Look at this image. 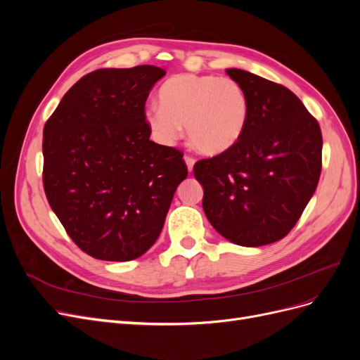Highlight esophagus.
Masks as SVG:
<instances>
[{
    "label": "esophagus",
    "mask_w": 360,
    "mask_h": 360,
    "mask_svg": "<svg viewBox=\"0 0 360 360\" xmlns=\"http://www.w3.org/2000/svg\"><path fill=\"white\" fill-rule=\"evenodd\" d=\"M184 162H186V165H188V169H189V172H192V169H193V163H195V159H193L192 156H189V155H184Z\"/></svg>",
    "instance_id": "esophagus-1"
}]
</instances>
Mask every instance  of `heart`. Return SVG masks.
<instances>
[{"instance_id":"1","label":"heart","mask_w":360,"mask_h":360,"mask_svg":"<svg viewBox=\"0 0 360 360\" xmlns=\"http://www.w3.org/2000/svg\"><path fill=\"white\" fill-rule=\"evenodd\" d=\"M159 106L146 112L147 124L159 141L171 144L184 126L188 141L207 156L225 153L240 139L248 101L242 86L213 75H177L162 85Z\"/></svg>"}]
</instances>
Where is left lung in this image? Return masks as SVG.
Segmentation results:
<instances>
[{
    "mask_svg": "<svg viewBox=\"0 0 360 360\" xmlns=\"http://www.w3.org/2000/svg\"><path fill=\"white\" fill-rule=\"evenodd\" d=\"M226 75L246 94V126L230 150L195 163L193 176L214 230L236 245L263 246L292 230L314 195L321 130L287 86L240 69Z\"/></svg>",
    "mask_w": 360,
    "mask_h": 360,
    "instance_id": "8db88e82",
    "label": "left lung"
}]
</instances>
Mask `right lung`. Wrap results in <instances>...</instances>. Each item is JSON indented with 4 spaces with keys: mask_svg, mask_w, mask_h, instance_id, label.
<instances>
[{
    "mask_svg": "<svg viewBox=\"0 0 360 360\" xmlns=\"http://www.w3.org/2000/svg\"><path fill=\"white\" fill-rule=\"evenodd\" d=\"M155 66L99 69L64 94L43 129V188L85 254L130 261L153 246L179 184L183 153L150 141Z\"/></svg>",
    "mask_w": 360,
    "mask_h": 360,
    "instance_id": "add662e5",
    "label": "right lung"
}]
</instances>
